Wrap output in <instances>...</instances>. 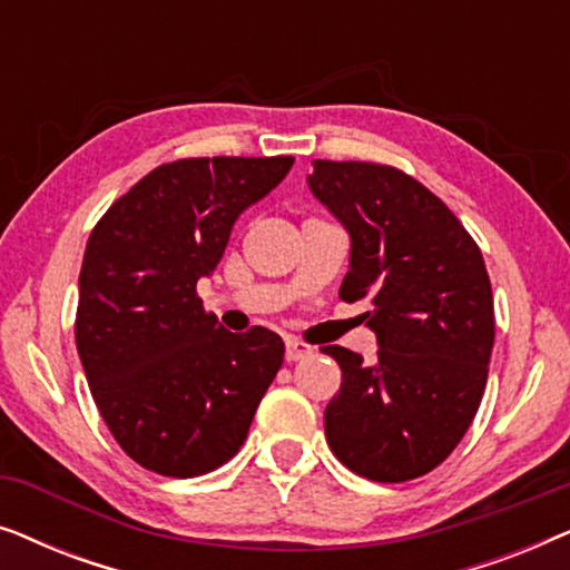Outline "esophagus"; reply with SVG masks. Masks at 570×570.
Segmentation results:
<instances>
[{
	"label": "esophagus",
	"instance_id": "obj_1",
	"mask_svg": "<svg viewBox=\"0 0 570 570\" xmlns=\"http://www.w3.org/2000/svg\"><path fill=\"white\" fill-rule=\"evenodd\" d=\"M311 353H314V350H311L308 345H303V342L287 340V345H285V361L287 363H298V361H303V357H308Z\"/></svg>",
	"mask_w": 570,
	"mask_h": 570
}]
</instances>
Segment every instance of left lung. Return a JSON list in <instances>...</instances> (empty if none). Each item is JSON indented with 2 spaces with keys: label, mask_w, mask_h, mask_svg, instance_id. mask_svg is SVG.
<instances>
[{
  "label": "left lung",
  "mask_w": 570,
  "mask_h": 570,
  "mask_svg": "<svg viewBox=\"0 0 570 570\" xmlns=\"http://www.w3.org/2000/svg\"><path fill=\"white\" fill-rule=\"evenodd\" d=\"M308 189L350 236L340 298H368L376 361L322 347L342 368L326 441L347 470L404 482L439 466L470 428L495 340L493 291L464 225L415 178L376 163L314 160Z\"/></svg>",
  "instance_id": "left-lung-1"
}]
</instances>
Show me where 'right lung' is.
<instances>
[{"instance_id": "1", "label": "right lung", "mask_w": 570, "mask_h": 570, "mask_svg": "<svg viewBox=\"0 0 570 570\" xmlns=\"http://www.w3.org/2000/svg\"><path fill=\"white\" fill-rule=\"evenodd\" d=\"M293 160L166 163L90 233L77 353L100 417L145 470L194 478L236 456L283 365L279 334L223 330L197 283L223 259L240 213L267 197Z\"/></svg>"}]
</instances>
